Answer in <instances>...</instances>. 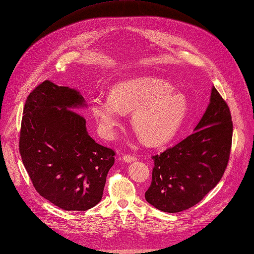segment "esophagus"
<instances>
[{"instance_id":"esophagus-1","label":"esophagus","mask_w":254,"mask_h":254,"mask_svg":"<svg viewBox=\"0 0 254 254\" xmlns=\"http://www.w3.org/2000/svg\"><path fill=\"white\" fill-rule=\"evenodd\" d=\"M123 160H124V162H126V163H130V162L136 161L137 159H136L135 157H133V156H129V154H125V156L123 157Z\"/></svg>"}]
</instances>
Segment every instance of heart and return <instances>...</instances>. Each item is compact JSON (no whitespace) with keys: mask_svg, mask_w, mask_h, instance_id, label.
Listing matches in <instances>:
<instances>
[{"mask_svg":"<svg viewBox=\"0 0 254 254\" xmlns=\"http://www.w3.org/2000/svg\"><path fill=\"white\" fill-rule=\"evenodd\" d=\"M188 101L173 91V86L157 78H139L111 87L109 97L94 96L91 112L100 133L112 138L121 123V112L131 113V126L148 145L170 141L180 130L188 114Z\"/></svg>","mask_w":254,"mask_h":254,"instance_id":"obj_1","label":"heart"}]
</instances>
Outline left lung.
<instances>
[{
	"label": "left lung",
	"instance_id": "8db88e82",
	"mask_svg": "<svg viewBox=\"0 0 254 254\" xmlns=\"http://www.w3.org/2000/svg\"><path fill=\"white\" fill-rule=\"evenodd\" d=\"M231 139L229 108L213 86L209 104L194 133L151 157L154 167L146 201L167 213H179L197 204L221 180Z\"/></svg>",
	"mask_w": 254,
	"mask_h": 254
}]
</instances>
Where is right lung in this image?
Listing matches in <instances>:
<instances>
[{
  "instance_id": "1",
  "label": "right lung",
  "mask_w": 254,
  "mask_h": 254,
  "mask_svg": "<svg viewBox=\"0 0 254 254\" xmlns=\"http://www.w3.org/2000/svg\"><path fill=\"white\" fill-rule=\"evenodd\" d=\"M81 93L45 81L26 101L19 152L36 191L65 211H86L102 200L115 152L88 134Z\"/></svg>"
}]
</instances>
